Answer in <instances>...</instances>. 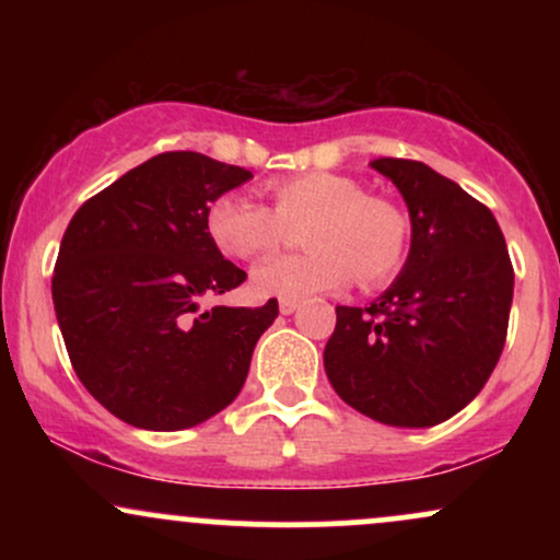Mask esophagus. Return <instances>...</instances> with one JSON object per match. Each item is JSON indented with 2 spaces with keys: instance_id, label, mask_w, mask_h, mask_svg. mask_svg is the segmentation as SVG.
Listing matches in <instances>:
<instances>
[{
  "instance_id": "esophagus-1",
  "label": "esophagus",
  "mask_w": 560,
  "mask_h": 560,
  "mask_svg": "<svg viewBox=\"0 0 560 560\" xmlns=\"http://www.w3.org/2000/svg\"><path fill=\"white\" fill-rule=\"evenodd\" d=\"M300 307V302L298 300H281L279 302V311L284 313V316H289V313H294Z\"/></svg>"
}]
</instances>
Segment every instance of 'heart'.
Masks as SVG:
<instances>
[{
  "label": "heart",
  "instance_id": "b5f03b06",
  "mask_svg": "<svg viewBox=\"0 0 560 560\" xmlns=\"http://www.w3.org/2000/svg\"><path fill=\"white\" fill-rule=\"evenodd\" d=\"M271 208L242 195L210 202L205 229L223 255L253 260L287 242L289 229L302 231L311 253L271 258L253 268L249 287L258 298L305 300L331 292L355 276L365 289L384 287L408 258L410 223L400 205L365 195L363 184L345 173L311 171L266 184Z\"/></svg>",
  "mask_w": 560,
  "mask_h": 560
}]
</instances>
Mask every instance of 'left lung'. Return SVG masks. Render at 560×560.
I'll return each instance as SVG.
<instances>
[{"mask_svg": "<svg viewBox=\"0 0 560 560\" xmlns=\"http://www.w3.org/2000/svg\"><path fill=\"white\" fill-rule=\"evenodd\" d=\"M374 168L410 213L405 268L369 307L337 305L324 365L334 392L389 427H434L479 395L500 361L513 300L505 236L487 205L419 163Z\"/></svg>", "mask_w": 560, "mask_h": 560, "instance_id": "1", "label": "left lung"}]
</instances>
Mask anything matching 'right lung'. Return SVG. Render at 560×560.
I'll list each match as a JSON object with an SVG mask.
<instances>
[{
  "label": "right lung",
  "instance_id": "right-lung-1",
  "mask_svg": "<svg viewBox=\"0 0 560 560\" xmlns=\"http://www.w3.org/2000/svg\"><path fill=\"white\" fill-rule=\"evenodd\" d=\"M253 178L199 152H163L70 218L52 300L75 376L120 421L176 432L240 395L279 302L202 307L247 279L205 229L210 202Z\"/></svg>",
  "mask_w": 560,
  "mask_h": 560
}]
</instances>
